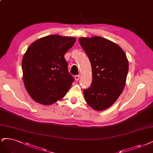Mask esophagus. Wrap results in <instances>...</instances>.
I'll list each match as a JSON object with an SVG mask.
<instances>
[{"label": "esophagus", "instance_id": "34e87169", "mask_svg": "<svg viewBox=\"0 0 153 153\" xmlns=\"http://www.w3.org/2000/svg\"><path fill=\"white\" fill-rule=\"evenodd\" d=\"M80 75H75V80L76 81H78V80H79V78H80Z\"/></svg>", "mask_w": 153, "mask_h": 153}]
</instances>
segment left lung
<instances>
[{
    "label": "left lung",
    "instance_id": "obj_1",
    "mask_svg": "<svg viewBox=\"0 0 153 153\" xmlns=\"http://www.w3.org/2000/svg\"><path fill=\"white\" fill-rule=\"evenodd\" d=\"M78 40L91 61L92 72L91 85L83 90L84 97L94 109L104 110L123 91L128 71L127 56L118 45L101 36Z\"/></svg>",
    "mask_w": 153,
    "mask_h": 153
}]
</instances>
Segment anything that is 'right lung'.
Segmentation results:
<instances>
[{"label": "right lung", "mask_w": 153, "mask_h": 153, "mask_svg": "<svg viewBox=\"0 0 153 153\" xmlns=\"http://www.w3.org/2000/svg\"><path fill=\"white\" fill-rule=\"evenodd\" d=\"M76 39L51 35L31 44L23 57L25 88L36 102L50 105L64 97L74 82L65 59Z\"/></svg>", "instance_id": "obj_1"}]
</instances>
